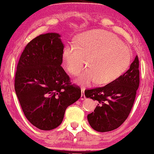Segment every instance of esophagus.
Masks as SVG:
<instances>
[{
    "label": "esophagus",
    "mask_w": 154,
    "mask_h": 154,
    "mask_svg": "<svg viewBox=\"0 0 154 154\" xmlns=\"http://www.w3.org/2000/svg\"><path fill=\"white\" fill-rule=\"evenodd\" d=\"M81 93H82V94H81V97H80L81 100H85L86 98V97H85V95L84 90H83V89L81 90Z\"/></svg>",
    "instance_id": "34e87169"
}]
</instances>
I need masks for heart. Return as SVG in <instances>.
Listing matches in <instances>:
<instances>
[{
	"label": "heart",
	"mask_w": 154,
	"mask_h": 154,
	"mask_svg": "<svg viewBox=\"0 0 154 154\" xmlns=\"http://www.w3.org/2000/svg\"><path fill=\"white\" fill-rule=\"evenodd\" d=\"M67 72L77 76L79 85H107L114 82L128 69L132 53L116 35L104 30H91L77 37L76 44H68L63 52Z\"/></svg>",
	"instance_id": "heart-1"
}]
</instances>
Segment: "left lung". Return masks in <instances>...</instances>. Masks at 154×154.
<instances>
[{
    "mask_svg": "<svg viewBox=\"0 0 154 154\" xmlns=\"http://www.w3.org/2000/svg\"><path fill=\"white\" fill-rule=\"evenodd\" d=\"M139 83V60L136 56L130 69L115 81L103 87L85 90V96L98 102L94 111L88 115L92 128L104 132L122 125L131 111Z\"/></svg>",
    "mask_w": 154,
    "mask_h": 154,
    "instance_id": "1",
    "label": "left lung"
}]
</instances>
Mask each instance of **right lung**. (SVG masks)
Here are the masks:
<instances>
[{"label":"right lung","instance_id":"add662e5","mask_svg":"<svg viewBox=\"0 0 154 154\" xmlns=\"http://www.w3.org/2000/svg\"><path fill=\"white\" fill-rule=\"evenodd\" d=\"M58 33L40 35L24 48L17 64L14 87L26 118L42 130L62 122L66 108L80 98L62 66L63 44Z\"/></svg>","mask_w":154,"mask_h":154}]
</instances>
